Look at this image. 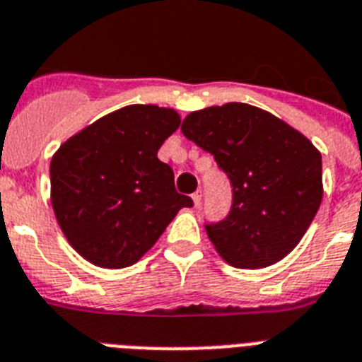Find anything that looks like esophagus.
Wrapping results in <instances>:
<instances>
[{
	"mask_svg": "<svg viewBox=\"0 0 362 362\" xmlns=\"http://www.w3.org/2000/svg\"><path fill=\"white\" fill-rule=\"evenodd\" d=\"M191 199H193V206H195V208L201 206V201H202L201 191H195V193H193V195H191Z\"/></svg>",
	"mask_w": 362,
	"mask_h": 362,
	"instance_id": "esophagus-1",
	"label": "esophagus"
}]
</instances>
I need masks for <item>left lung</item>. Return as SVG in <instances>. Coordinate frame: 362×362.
<instances>
[{"instance_id":"left-lung-1","label":"left lung","mask_w":362,"mask_h":362,"mask_svg":"<svg viewBox=\"0 0 362 362\" xmlns=\"http://www.w3.org/2000/svg\"><path fill=\"white\" fill-rule=\"evenodd\" d=\"M182 134L230 178V214L206 225L219 257L260 269L293 251L324 197L318 148L269 111L240 102L193 111Z\"/></svg>"}]
</instances>
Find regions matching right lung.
I'll return each mask as SVG.
<instances>
[{"mask_svg": "<svg viewBox=\"0 0 362 362\" xmlns=\"http://www.w3.org/2000/svg\"><path fill=\"white\" fill-rule=\"evenodd\" d=\"M180 126L171 107L134 104L85 126L49 163L52 208L64 238L87 262L107 269L135 264L178 210L193 206L158 160Z\"/></svg>", "mask_w": 362, "mask_h": 362, "instance_id": "add662e5", "label": "right lung"}]
</instances>
